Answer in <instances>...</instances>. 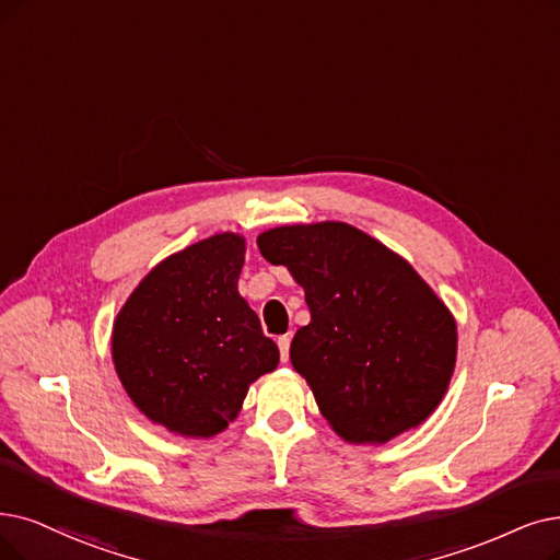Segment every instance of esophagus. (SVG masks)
<instances>
[{
    "instance_id": "obj_1",
    "label": "esophagus",
    "mask_w": 560,
    "mask_h": 560,
    "mask_svg": "<svg viewBox=\"0 0 560 560\" xmlns=\"http://www.w3.org/2000/svg\"><path fill=\"white\" fill-rule=\"evenodd\" d=\"M289 345H292V338H289V335H280V338H278V347H280L282 363L289 361Z\"/></svg>"
}]
</instances>
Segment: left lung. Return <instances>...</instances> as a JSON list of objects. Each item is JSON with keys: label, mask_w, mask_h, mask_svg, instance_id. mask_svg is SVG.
<instances>
[{"label": "left lung", "mask_w": 560, "mask_h": 560, "mask_svg": "<svg viewBox=\"0 0 560 560\" xmlns=\"http://www.w3.org/2000/svg\"><path fill=\"white\" fill-rule=\"evenodd\" d=\"M259 253L305 289L292 365L349 443H386L428 418L451 384L455 319L413 268L347 222L268 230Z\"/></svg>", "instance_id": "8db88e82"}]
</instances>
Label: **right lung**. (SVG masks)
<instances>
[{
    "instance_id": "obj_1",
    "label": "right lung",
    "mask_w": 560,
    "mask_h": 560,
    "mask_svg": "<svg viewBox=\"0 0 560 560\" xmlns=\"http://www.w3.org/2000/svg\"><path fill=\"white\" fill-rule=\"evenodd\" d=\"M245 241L215 234L161 261L121 307L112 358L138 409L184 436H213L248 386L276 370L278 345L238 294Z\"/></svg>"
}]
</instances>
